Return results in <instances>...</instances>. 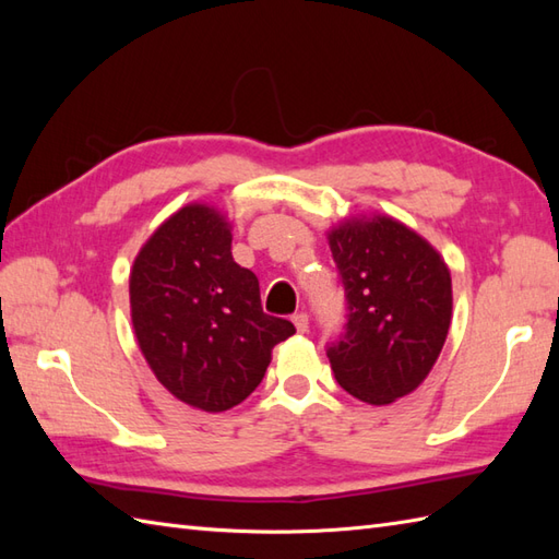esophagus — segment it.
I'll return each instance as SVG.
<instances>
[{
    "label": "esophagus",
    "mask_w": 559,
    "mask_h": 559,
    "mask_svg": "<svg viewBox=\"0 0 559 559\" xmlns=\"http://www.w3.org/2000/svg\"><path fill=\"white\" fill-rule=\"evenodd\" d=\"M293 324H295V329L300 331V334H305L307 329H310V317H307L305 312H298V314H293Z\"/></svg>",
    "instance_id": "1"
}]
</instances>
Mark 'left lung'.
I'll return each instance as SVG.
<instances>
[{
    "label": "left lung",
    "mask_w": 559,
    "mask_h": 559,
    "mask_svg": "<svg viewBox=\"0 0 559 559\" xmlns=\"http://www.w3.org/2000/svg\"><path fill=\"white\" fill-rule=\"evenodd\" d=\"M346 290V326L326 346L336 382L372 406L430 374L451 322V276L418 233L389 218H353L329 233Z\"/></svg>",
    "instance_id": "8db88e82"
}]
</instances>
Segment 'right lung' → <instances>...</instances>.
Returning <instances> with one entry per match:
<instances>
[{
    "label": "right lung",
    "instance_id": "1",
    "mask_svg": "<svg viewBox=\"0 0 559 559\" xmlns=\"http://www.w3.org/2000/svg\"><path fill=\"white\" fill-rule=\"evenodd\" d=\"M216 209L185 206L141 247L129 276L136 341L158 382L189 406L218 413L264 379L288 319L261 310L259 281L235 264Z\"/></svg>",
    "mask_w": 559,
    "mask_h": 559
}]
</instances>
